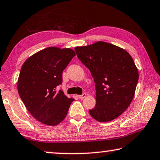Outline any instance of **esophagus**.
Returning a JSON list of instances; mask_svg holds the SVG:
<instances>
[{
  "label": "esophagus",
  "mask_w": 160,
  "mask_h": 160,
  "mask_svg": "<svg viewBox=\"0 0 160 160\" xmlns=\"http://www.w3.org/2000/svg\"><path fill=\"white\" fill-rule=\"evenodd\" d=\"M86 96V93H83L82 95H78V98L79 99H83Z\"/></svg>",
  "instance_id": "34e87169"
}]
</instances>
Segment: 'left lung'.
I'll return each mask as SVG.
<instances>
[{
    "label": "left lung",
    "mask_w": 160,
    "mask_h": 160,
    "mask_svg": "<svg viewBox=\"0 0 160 160\" xmlns=\"http://www.w3.org/2000/svg\"><path fill=\"white\" fill-rule=\"evenodd\" d=\"M96 83V106L88 112L98 122H109L125 111L134 97L139 74L127 51L99 41L75 48Z\"/></svg>",
    "instance_id": "1"
}]
</instances>
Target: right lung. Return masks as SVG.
I'll list each match as a JSON object with an SVG mask.
<instances>
[{
    "instance_id": "1",
    "label": "right lung",
    "mask_w": 160,
    "mask_h": 160,
    "mask_svg": "<svg viewBox=\"0 0 160 160\" xmlns=\"http://www.w3.org/2000/svg\"><path fill=\"white\" fill-rule=\"evenodd\" d=\"M75 52L70 48H48L29 57L21 67L18 80L19 96L30 113L38 121L57 125L67 116L74 98L61 90L62 72Z\"/></svg>"
}]
</instances>
